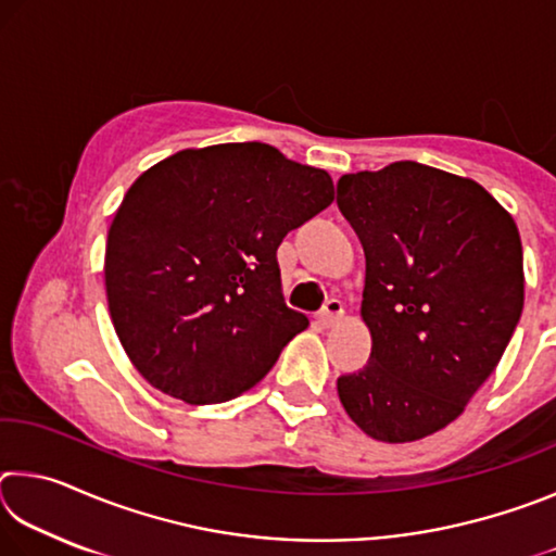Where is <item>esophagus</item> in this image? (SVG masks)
Here are the masks:
<instances>
[{"label": "esophagus", "mask_w": 556, "mask_h": 556, "mask_svg": "<svg viewBox=\"0 0 556 556\" xmlns=\"http://www.w3.org/2000/svg\"><path fill=\"white\" fill-rule=\"evenodd\" d=\"M343 301L341 299H331V301H326V306L321 308V312H318V316H316V321L321 324L324 328H333V326H338L343 321Z\"/></svg>", "instance_id": "esophagus-1"}]
</instances>
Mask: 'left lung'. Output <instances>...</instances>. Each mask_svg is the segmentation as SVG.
Returning a JSON list of instances; mask_svg holds the SVG:
<instances>
[{"label":"left lung","instance_id":"obj_1","mask_svg":"<svg viewBox=\"0 0 556 556\" xmlns=\"http://www.w3.org/2000/svg\"><path fill=\"white\" fill-rule=\"evenodd\" d=\"M338 208L365 250L370 363L338 397L384 444L451 425L491 378L522 314V242L481 184L417 162L345 174Z\"/></svg>","mask_w":556,"mask_h":556}]
</instances>
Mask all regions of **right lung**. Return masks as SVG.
Segmentation results:
<instances>
[{"label": "right lung", "instance_id": "right-lung-1", "mask_svg": "<svg viewBox=\"0 0 556 556\" xmlns=\"http://www.w3.org/2000/svg\"><path fill=\"white\" fill-rule=\"evenodd\" d=\"M333 195L324 168L260 142L181 149L147 168L105 248L110 318L139 375L188 404L265 378L308 326L285 304L277 248Z\"/></svg>", "mask_w": 556, "mask_h": 556}]
</instances>
